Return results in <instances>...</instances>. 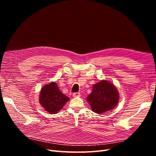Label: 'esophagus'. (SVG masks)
<instances>
[{
    "mask_svg": "<svg viewBox=\"0 0 156 156\" xmlns=\"http://www.w3.org/2000/svg\"><path fill=\"white\" fill-rule=\"evenodd\" d=\"M80 94L79 92H75V93H73V98H75V97H79V96H80L81 95H80Z\"/></svg>",
    "mask_w": 156,
    "mask_h": 156,
    "instance_id": "esophagus-1",
    "label": "esophagus"
}]
</instances>
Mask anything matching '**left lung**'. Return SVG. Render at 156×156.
Listing matches in <instances>:
<instances>
[{
    "label": "left lung",
    "mask_w": 156,
    "mask_h": 156,
    "mask_svg": "<svg viewBox=\"0 0 156 156\" xmlns=\"http://www.w3.org/2000/svg\"><path fill=\"white\" fill-rule=\"evenodd\" d=\"M87 100L94 112L101 114L115 107L119 103V93L112 83L103 80L94 84Z\"/></svg>",
    "instance_id": "obj_1"
}]
</instances>
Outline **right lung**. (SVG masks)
Instances as JSON below:
<instances>
[{
    "label": "right lung",
    "instance_id": "add662e5",
    "mask_svg": "<svg viewBox=\"0 0 156 156\" xmlns=\"http://www.w3.org/2000/svg\"><path fill=\"white\" fill-rule=\"evenodd\" d=\"M39 99L41 105L51 114L57 113L69 100L68 97L60 92L55 82L46 84L41 88Z\"/></svg>",
    "mask_w": 156,
    "mask_h": 156
}]
</instances>
